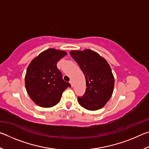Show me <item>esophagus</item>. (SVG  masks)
Returning <instances> with one entry per match:
<instances>
[{
  "label": "esophagus",
  "mask_w": 149,
  "mask_h": 149,
  "mask_svg": "<svg viewBox=\"0 0 149 149\" xmlns=\"http://www.w3.org/2000/svg\"><path fill=\"white\" fill-rule=\"evenodd\" d=\"M70 85H71V86L73 87V82H72V80L70 81Z\"/></svg>",
  "instance_id": "34e87169"
}]
</instances>
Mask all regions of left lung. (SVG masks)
I'll return each instance as SVG.
<instances>
[{
    "instance_id": "obj_1",
    "label": "left lung",
    "mask_w": 149,
    "mask_h": 149,
    "mask_svg": "<svg viewBox=\"0 0 149 149\" xmlns=\"http://www.w3.org/2000/svg\"><path fill=\"white\" fill-rule=\"evenodd\" d=\"M70 54L79 65L86 81V91L83 97H77L79 104L89 110L100 109L114 91V77L109 64L90 49L72 50Z\"/></svg>"
}]
</instances>
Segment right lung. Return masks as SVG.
<instances>
[{
  "label": "right lung",
  "instance_id": "add662e5",
  "mask_svg": "<svg viewBox=\"0 0 149 149\" xmlns=\"http://www.w3.org/2000/svg\"><path fill=\"white\" fill-rule=\"evenodd\" d=\"M66 54L64 50L48 49L33 59L27 67L25 76L26 91L39 107H54L59 102L64 90L71 87L63 80L56 66L57 62Z\"/></svg>",
  "mask_w": 149,
  "mask_h": 149
}]
</instances>
